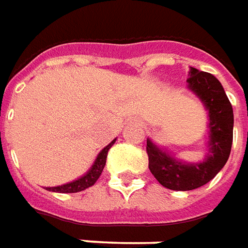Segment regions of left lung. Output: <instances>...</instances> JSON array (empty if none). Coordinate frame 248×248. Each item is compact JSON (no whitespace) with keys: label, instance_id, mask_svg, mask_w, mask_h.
Segmentation results:
<instances>
[{"label":"left lung","instance_id":"left-lung-1","mask_svg":"<svg viewBox=\"0 0 248 248\" xmlns=\"http://www.w3.org/2000/svg\"><path fill=\"white\" fill-rule=\"evenodd\" d=\"M188 89L202 101L209 114L208 155L200 163H185L170 156L147 139L148 168L163 186L172 190H192L214 179L230 156L234 114L221 82L212 73L190 68Z\"/></svg>","mask_w":248,"mask_h":248}]
</instances>
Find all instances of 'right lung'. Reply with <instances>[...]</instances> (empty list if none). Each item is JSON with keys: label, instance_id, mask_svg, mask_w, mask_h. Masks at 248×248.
Segmentation results:
<instances>
[{"label": "right lung", "instance_id": "obj_1", "mask_svg": "<svg viewBox=\"0 0 248 248\" xmlns=\"http://www.w3.org/2000/svg\"><path fill=\"white\" fill-rule=\"evenodd\" d=\"M115 143L114 140H111V142L106 146L102 151L97 155L96 160L93 163V166L91 167V170H88L87 173L84 176H81L80 179L78 180L72 181V183H68V184L64 185H59V186H48V188H46L49 192H58V193H76V192H81V190L87 189L89 186L94 184L97 180H98V177L102 173V170H104V167L106 164V157H108V152L111 148V146Z\"/></svg>", "mask_w": 248, "mask_h": 248}]
</instances>
